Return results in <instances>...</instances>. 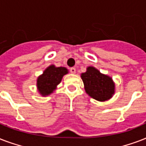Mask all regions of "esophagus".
Wrapping results in <instances>:
<instances>
[{
  "label": "esophagus",
  "instance_id": "1",
  "mask_svg": "<svg viewBox=\"0 0 146 146\" xmlns=\"http://www.w3.org/2000/svg\"><path fill=\"white\" fill-rule=\"evenodd\" d=\"M70 72H71L72 74H75L76 69H75L74 68H70Z\"/></svg>",
  "mask_w": 146,
  "mask_h": 146
}]
</instances>
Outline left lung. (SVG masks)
<instances>
[{
	"label": "left lung",
	"instance_id": "8db88e82",
	"mask_svg": "<svg viewBox=\"0 0 146 146\" xmlns=\"http://www.w3.org/2000/svg\"><path fill=\"white\" fill-rule=\"evenodd\" d=\"M84 90L91 98L98 101H106L115 93V84L112 78L100 73L92 66L87 68V71L81 74Z\"/></svg>",
	"mask_w": 146,
	"mask_h": 146
}]
</instances>
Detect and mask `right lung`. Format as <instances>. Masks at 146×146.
I'll use <instances>...</instances> for the list:
<instances>
[{"label": "right lung", "mask_w": 146, "mask_h": 146, "mask_svg": "<svg viewBox=\"0 0 146 146\" xmlns=\"http://www.w3.org/2000/svg\"><path fill=\"white\" fill-rule=\"evenodd\" d=\"M68 73V70L65 67H55L54 65L48 66L37 78L39 93L43 97L51 94L56 89L63 76Z\"/></svg>", "instance_id": "obj_1"}]
</instances>
